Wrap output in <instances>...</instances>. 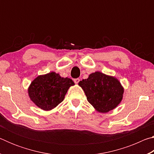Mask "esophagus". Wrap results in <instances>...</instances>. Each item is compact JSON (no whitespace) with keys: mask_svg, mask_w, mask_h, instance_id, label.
I'll return each mask as SVG.
<instances>
[{"mask_svg":"<svg viewBox=\"0 0 154 154\" xmlns=\"http://www.w3.org/2000/svg\"><path fill=\"white\" fill-rule=\"evenodd\" d=\"M79 81H80V79H78V78H77V79H74V82H75V83H76V84H77V83L79 82Z\"/></svg>","mask_w":154,"mask_h":154,"instance_id":"1","label":"esophagus"}]
</instances>
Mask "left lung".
Segmentation results:
<instances>
[{
    "label": "left lung",
    "instance_id": "obj_1",
    "mask_svg": "<svg viewBox=\"0 0 154 154\" xmlns=\"http://www.w3.org/2000/svg\"><path fill=\"white\" fill-rule=\"evenodd\" d=\"M79 85L84 91L88 102L100 113L113 110L123 98L124 88L120 82L100 72L90 74L87 79L80 81Z\"/></svg>",
    "mask_w": 154,
    "mask_h": 154
}]
</instances>
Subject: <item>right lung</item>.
Here are the masks:
<instances>
[{
	"mask_svg": "<svg viewBox=\"0 0 154 154\" xmlns=\"http://www.w3.org/2000/svg\"><path fill=\"white\" fill-rule=\"evenodd\" d=\"M73 85L72 79L51 72L34 79L28 88V95L36 106L49 111L63 101L69 88Z\"/></svg>",
	"mask_w": 154,
	"mask_h": 154,
	"instance_id": "1",
	"label": "right lung"
}]
</instances>
